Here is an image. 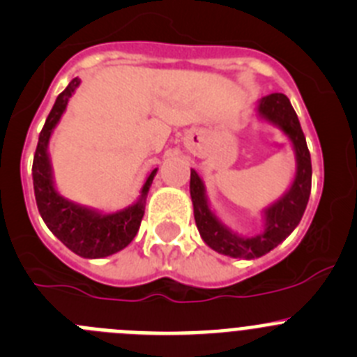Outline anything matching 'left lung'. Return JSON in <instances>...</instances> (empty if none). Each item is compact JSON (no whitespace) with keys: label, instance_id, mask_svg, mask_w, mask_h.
Returning a JSON list of instances; mask_svg holds the SVG:
<instances>
[{"label":"left lung","instance_id":"8db88e82","mask_svg":"<svg viewBox=\"0 0 357 357\" xmlns=\"http://www.w3.org/2000/svg\"><path fill=\"white\" fill-rule=\"evenodd\" d=\"M259 114L268 121L275 123L291 139L296 149L298 171L294 183L284 197L269 206L264 211L266 231L255 238H239L232 234L224 224L209 209L204 195V185L195 171L190 174V195L194 202V216L199 232L208 246L218 254L236 259H255L271 252L275 246L284 241L301 222V216L308 204L310 190H312V160L305 133L296 111L284 93H271L259 103Z\"/></svg>","mask_w":357,"mask_h":357}]
</instances>
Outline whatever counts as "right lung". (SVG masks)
I'll return each mask as SVG.
<instances>
[{"mask_svg": "<svg viewBox=\"0 0 357 357\" xmlns=\"http://www.w3.org/2000/svg\"><path fill=\"white\" fill-rule=\"evenodd\" d=\"M79 84L81 81L73 79L66 86L65 91L59 93L54 107L45 119V125L40 132L38 144H36L35 158H33V186H35V199L40 215L52 234L66 248L72 250L73 254L86 259H98L116 254L135 238L141 227L142 216H144V197L148 195L156 169L146 179L137 204L130 206L119 213H112V215H100L91 209L81 208L63 199L56 192L52 185L47 144L52 130L65 112L68 98Z\"/></svg>", "mask_w": 357, "mask_h": 357, "instance_id": "right-lung-1", "label": "right lung"}]
</instances>
